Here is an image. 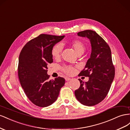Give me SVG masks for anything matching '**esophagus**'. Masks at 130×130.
Masks as SVG:
<instances>
[{"instance_id":"34e87169","label":"esophagus","mask_w":130,"mask_h":130,"mask_svg":"<svg viewBox=\"0 0 130 130\" xmlns=\"http://www.w3.org/2000/svg\"><path fill=\"white\" fill-rule=\"evenodd\" d=\"M71 79L70 78H69V77H65V80L66 81H69V80H70Z\"/></svg>"}]
</instances>
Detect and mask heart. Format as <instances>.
Returning a JSON list of instances; mask_svg holds the SVG:
<instances>
[{"label":"heart","mask_w":130,"mask_h":130,"mask_svg":"<svg viewBox=\"0 0 130 130\" xmlns=\"http://www.w3.org/2000/svg\"><path fill=\"white\" fill-rule=\"evenodd\" d=\"M71 46L75 50L77 55L82 54L86 49V43L80 40H74L71 43ZM62 48L60 44H56L52 47L51 54L52 57L58 60L60 58L62 53ZM76 66L71 65H65L61 68V71L68 75H72L76 72Z\"/></svg>","instance_id":"heart-1"}]
</instances>
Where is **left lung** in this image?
I'll return each instance as SVG.
<instances>
[{"label": "left lung", "mask_w": 130, "mask_h": 130, "mask_svg": "<svg viewBox=\"0 0 130 130\" xmlns=\"http://www.w3.org/2000/svg\"><path fill=\"white\" fill-rule=\"evenodd\" d=\"M87 37L91 44V53L84 70L78 76L89 77L88 82L79 79L80 87L75 91L76 99L82 104L92 106L105 99L108 94L115 76L111 50L102 38L93 30H86L77 33Z\"/></svg>", "instance_id": "left-lung-1"}]
</instances>
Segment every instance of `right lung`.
Here are the masks:
<instances>
[{"instance_id": "add662e5", "label": "right lung", "mask_w": 130, "mask_h": 130, "mask_svg": "<svg viewBox=\"0 0 130 130\" xmlns=\"http://www.w3.org/2000/svg\"><path fill=\"white\" fill-rule=\"evenodd\" d=\"M64 36L41 34L28 41L21 52L18 78L26 96L36 106L45 107L52 104L65 84L64 78L50 80L47 74L48 65L53 62L52 48Z\"/></svg>"}]
</instances>
